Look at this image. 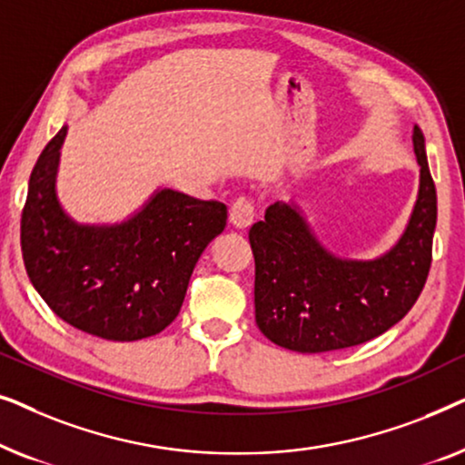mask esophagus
Wrapping results in <instances>:
<instances>
[{
  "instance_id": "34e87169",
  "label": "esophagus",
  "mask_w": 465,
  "mask_h": 465,
  "mask_svg": "<svg viewBox=\"0 0 465 465\" xmlns=\"http://www.w3.org/2000/svg\"><path fill=\"white\" fill-rule=\"evenodd\" d=\"M253 215H256V212H253V203L247 199V196H239V199L232 203V207H231L232 226H237V228L252 226Z\"/></svg>"
}]
</instances>
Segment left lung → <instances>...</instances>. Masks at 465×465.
<instances>
[{"instance_id": "1", "label": "left lung", "mask_w": 465, "mask_h": 465, "mask_svg": "<svg viewBox=\"0 0 465 465\" xmlns=\"http://www.w3.org/2000/svg\"><path fill=\"white\" fill-rule=\"evenodd\" d=\"M421 171L409 224L372 260L342 258L320 243L296 203H275L250 228L256 260L253 304L266 339L298 353L347 349L383 334L421 294L436 231V186L425 137L412 129Z\"/></svg>"}]
</instances>
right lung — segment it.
I'll return each mask as SVG.
<instances>
[{"label": "right lung", "instance_id": "right-lung-1", "mask_svg": "<svg viewBox=\"0 0 465 465\" xmlns=\"http://www.w3.org/2000/svg\"><path fill=\"white\" fill-rule=\"evenodd\" d=\"M65 135L63 126L29 177L21 247L31 283L86 334L129 342L163 332L180 313L201 253L224 231L228 209L158 188L123 222L80 224L56 196Z\"/></svg>", "mask_w": 465, "mask_h": 465}]
</instances>
